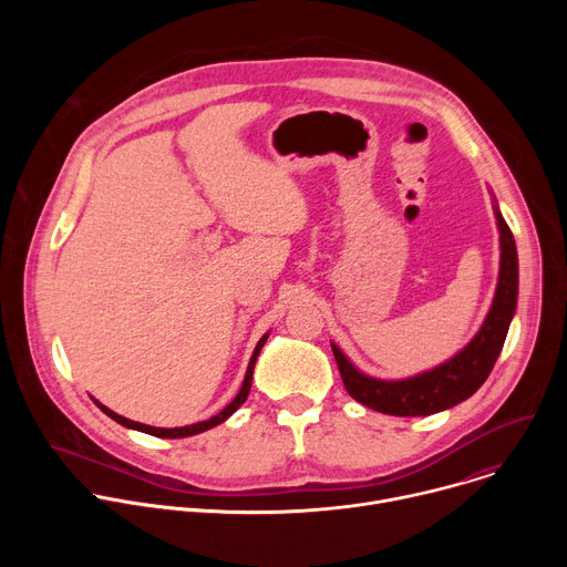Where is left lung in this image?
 Segmentation results:
<instances>
[{
    "instance_id": "left-lung-1",
    "label": "left lung",
    "mask_w": 567,
    "mask_h": 567,
    "mask_svg": "<svg viewBox=\"0 0 567 567\" xmlns=\"http://www.w3.org/2000/svg\"><path fill=\"white\" fill-rule=\"evenodd\" d=\"M494 210L501 230V274L492 309L471 343L442 365L399 381H383L359 372L339 350V346L332 343L343 385L352 399L377 413L394 417H422L455 406L487 381L505 346L518 300L516 241L498 206Z\"/></svg>"
}]
</instances>
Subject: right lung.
Masks as SVG:
<instances>
[{"instance_id":"1","label":"right lung","mask_w":567,"mask_h":567,"mask_svg":"<svg viewBox=\"0 0 567 567\" xmlns=\"http://www.w3.org/2000/svg\"><path fill=\"white\" fill-rule=\"evenodd\" d=\"M267 337H269V334H265V337L258 341V346H256V350H254V357H251V361H249V368H247L245 383H241V388H239V392L235 394V399L228 403V406H226L221 413H217L215 417H210V420H206V422H197V424L182 426V429H156V426H147V424H138V422H132V420H127V417H121V415H116L114 411H110L107 406H103V403H99L96 399H94V401H96V406H99L107 417H112V420H114V422H118L121 426H125V429H134V431H141V433L154 435V437H168V440H175V437H190V435L204 433V431H208V429H213V426H217V424L226 422V420H228V417H230V415L241 406V403L247 401L249 390H251V381H254V368H256L258 354H260V350H262V346H265Z\"/></svg>"}]
</instances>
